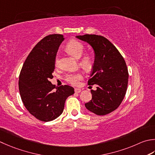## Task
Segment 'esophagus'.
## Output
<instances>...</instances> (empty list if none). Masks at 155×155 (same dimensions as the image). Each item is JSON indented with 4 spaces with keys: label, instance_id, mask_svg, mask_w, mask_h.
<instances>
[{
    "label": "esophagus",
    "instance_id": "obj_1",
    "mask_svg": "<svg viewBox=\"0 0 155 155\" xmlns=\"http://www.w3.org/2000/svg\"><path fill=\"white\" fill-rule=\"evenodd\" d=\"M74 92L77 93H79L81 92V89H78V88H75L74 89Z\"/></svg>",
    "mask_w": 155,
    "mask_h": 155
}]
</instances>
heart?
<instances>
[{
  "label": "heart",
  "mask_w": 155,
  "mask_h": 155,
  "mask_svg": "<svg viewBox=\"0 0 155 155\" xmlns=\"http://www.w3.org/2000/svg\"><path fill=\"white\" fill-rule=\"evenodd\" d=\"M84 50V45L81 41L76 40V39H72L68 41L66 45V50L77 58H79L83 55ZM58 62V56H56L55 59L56 64H57ZM93 63V57L90 54H85L80 60V65L84 69H90L92 67ZM83 77V74L81 72H74V73H68L66 74L65 80L72 85H76Z\"/></svg>",
  "instance_id": "obj_1"
}]
</instances>
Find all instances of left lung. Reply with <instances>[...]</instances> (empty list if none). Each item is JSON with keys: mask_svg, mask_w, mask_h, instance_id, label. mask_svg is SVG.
<instances>
[{"mask_svg": "<svg viewBox=\"0 0 155 155\" xmlns=\"http://www.w3.org/2000/svg\"><path fill=\"white\" fill-rule=\"evenodd\" d=\"M76 38L87 42L95 52L88 84L97 87L91 91L92 99L84 105L96 115L105 116L116 110L125 97L128 82L126 62L114 44L101 35L86 34Z\"/></svg>", "mask_w": 155, "mask_h": 155, "instance_id": "left-lung-1", "label": "left lung"}]
</instances>
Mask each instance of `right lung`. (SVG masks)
<instances>
[{"instance_id": "obj_1", "label": "right lung", "mask_w": 155, "mask_h": 155, "mask_svg": "<svg viewBox=\"0 0 155 155\" xmlns=\"http://www.w3.org/2000/svg\"><path fill=\"white\" fill-rule=\"evenodd\" d=\"M60 34H51L39 41L27 56L19 78V89L23 105L32 116L42 122H50L62 114L66 99L74 93V88L55 85V59L64 40Z\"/></svg>"}]
</instances>
